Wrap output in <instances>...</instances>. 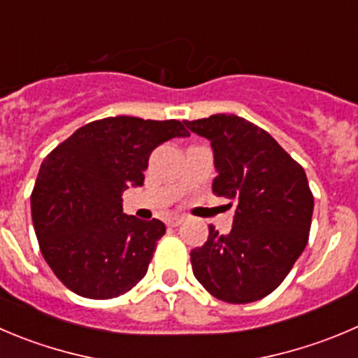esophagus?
I'll return each mask as SVG.
<instances>
[{"instance_id":"34e87169","label":"esophagus","mask_w":358,"mask_h":358,"mask_svg":"<svg viewBox=\"0 0 358 358\" xmlns=\"http://www.w3.org/2000/svg\"><path fill=\"white\" fill-rule=\"evenodd\" d=\"M182 221H185V217H182V216H169V217H166V224H169V227H179Z\"/></svg>"}]
</instances>
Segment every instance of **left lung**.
I'll return each mask as SVG.
<instances>
[{
	"label": "left lung",
	"mask_w": 358,
	"mask_h": 358,
	"mask_svg": "<svg viewBox=\"0 0 358 358\" xmlns=\"http://www.w3.org/2000/svg\"><path fill=\"white\" fill-rule=\"evenodd\" d=\"M185 122L213 145L214 195L237 206L232 232L221 236L209 224L207 243L192 250L193 274L220 301H260L283 283L308 244L315 199L304 169L239 115Z\"/></svg>",
	"instance_id": "obj_1"
}]
</instances>
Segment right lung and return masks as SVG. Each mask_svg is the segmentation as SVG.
<instances>
[{
    "label": "right lung",
    "mask_w": 358,
    "mask_h": 358,
    "mask_svg": "<svg viewBox=\"0 0 358 358\" xmlns=\"http://www.w3.org/2000/svg\"><path fill=\"white\" fill-rule=\"evenodd\" d=\"M188 135L176 119L117 115L87 122L45 156L31 193L33 227L68 290L103 301L144 278L165 224L126 216L122 192L144 185L159 144Z\"/></svg>",
    "instance_id": "obj_1"
}]
</instances>
